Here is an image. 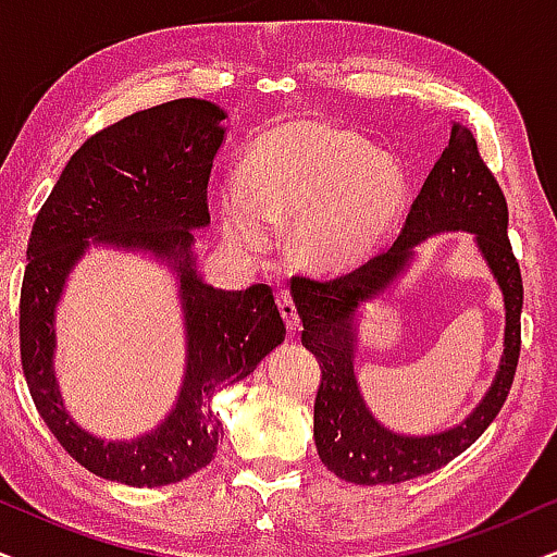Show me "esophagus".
I'll return each mask as SVG.
<instances>
[{"label": "esophagus", "mask_w": 557, "mask_h": 557, "mask_svg": "<svg viewBox=\"0 0 557 557\" xmlns=\"http://www.w3.org/2000/svg\"><path fill=\"white\" fill-rule=\"evenodd\" d=\"M277 308H280V315H283L287 331L295 334V331L300 329V315H298V308H295V302L290 298V293H287V290L277 293Z\"/></svg>", "instance_id": "esophagus-1"}]
</instances>
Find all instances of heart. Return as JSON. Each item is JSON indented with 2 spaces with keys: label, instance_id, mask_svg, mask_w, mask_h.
<instances>
[{
  "label": "heart",
  "instance_id": "obj_1",
  "mask_svg": "<svg viewBox=\"0 0 557 557\" xmlns=\"http://www.w3.org/2000/svg\"><path fill=\"white\" fill-rule=\"evenodd\" d=\"M408 182L396 159L357 133L295 121L259 136L238 180L215 197L221 226L246 251L264 249L274 223L293 221L290 255L339 277L372 262L398 231Z\"/></svg>",
  "mask_w": 557,
  "mask_h": 557
}]
</instances>
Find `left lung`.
<instances>
[{
    "instance_id": "left-lung-1",
    "label": "left lung",
    "mask_w": 557,
    "mask_h": 557,
    "mask_svg": "<svg viewBox=\"0 0 557 557\" xmlns=\"http://www.w3.org/2000/svg\"><path fill=\"white\" fill-rule=\"evenodd\" d=\"M509 208L494 174L483 164L466 125L453 123L449 140L413 200L406 226L385 255L339 280L295 277L293 300L302 321L300 339L321 364L313 406V440L321 462L357 485L404 483L440 470L466 453L502 411L522 347V274L513 259ZM466 230L505 295V351L490 391L460 425L434 435L393 433L377 422L356 383L354 360L364 305L387 297L410 269L419 243L436 233Z\"/></svg>"
}]
</instances>
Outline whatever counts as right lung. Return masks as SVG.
I'll return each mask as SVG.
<instances>
[{"mask_svg":"<svg viewBox=\"0 0 557 557\" xmlns=\"http://www.w3.org/2000/svg\"><path fill=\"white\" fill-rule=\"evenodd\" d=\"M226 117L197 97L133 112L69 159L33 223L20 293L27 388L61 447L104 481L157 488L206 468L223 436L213 391L249 377L285 342L270 285L221 290L197 272L195 231L210 226L208 177L226 144ZM91 245L149 253L178 280L186 375L173 411L133 441L108 443L76 425L54 377V308Z\"/></svg>","mask_w":557,"mask_h":557,"instance_id":"1","label":"right lung"}]
</instances>
